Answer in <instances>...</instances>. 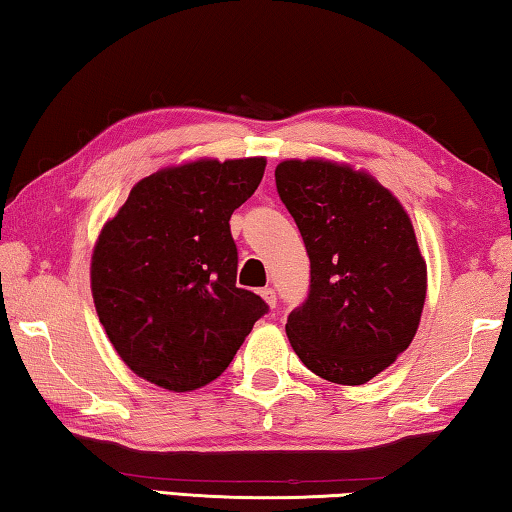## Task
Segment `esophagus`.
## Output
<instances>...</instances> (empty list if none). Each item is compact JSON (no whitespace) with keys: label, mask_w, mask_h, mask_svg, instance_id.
Returning <instances> with one entry per match:
<instances>
[{"label":"esophagus","mask_w":512,"mask_h":512,"mask_svg":"<svg viewBox=\"0 0 512 512\" xmlns=\"http://www.w3.org/2000/svg\"><path fill=\"white\" fill-rule=\"evenodd\" d=\"M259 296H262L264 298V302H266V305L268 307H275L277 305V298H275V291L271 289V287H266V289H262V291H259Z\"/></svg>","instance_id":"34e87169"}]
</instances>
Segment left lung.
Returning <instances> with one entry per match:
<instances>
[{"label": "left lung", "instance_id": "1", "mask_svg": "<svg viewBox=\"0 0 512 512\" xmlns=\"http://www.w3.org/2000/svg\"><path fill=\"white\" fill-rule=\"evenodd\" d=\"M275 185L311 262L309 298L287 320L291 348L332 384H366L409 348L420 325L427 262L411 216L350 162L282 160Z\"/></svg>", "mask_w": 512, "mask_h": 512}]
</instances>
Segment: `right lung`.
I'll return each instance as SVG.
<instances>
[{"label":"right lung","instance_id":"add662e5","mask_svg":"<svg viewBox=\"0 0 512 512\" xmlns=\"http://www.w3.org/2000/svg\"><path fill=\"white\" fill-rule=\"evenodd\" d=\"M266 158H196L142 178L92 248L90 289L119 359L173 393L223 375L266 302L237 287L230 216Z\"/></svg>","mask_w":512,"mask_h":512}]
</instances>
